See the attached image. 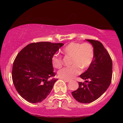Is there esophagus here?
Masks as SVG:
<instances>
[{
  "mask_svg": "<svg viewBox=\"0 0 123 123\" xmlns=\"http://www.w3.org/2000/svg\"><path fill=\"white\" fill-rule=\"evenodd\" d=\"M63 80H64L65 82H67V83H69L70 81H71V80H65V79H63Z\"/></svg>",
  "mask_w": 123,
  "mask_h": 123,
  "instance_id": "34e87169",
  "label": "esophagus"
}]
</instances>
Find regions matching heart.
<instances>
[{
  "label": "heart",
  "mask_w": 123,
  "mask_h": 123,
  "mask_svg": "<svg viewBox=\"0 0 123 123\" xmlns=\"http://www.w3.org/2000/svg\"><path fill=\"white\" fill-rule=\"evenodd\" d=\"M62 53L66 57L71 58V67L65 68L58 72L59 77L65 80L72 79L83 70L88 69L92 64L94 56L92 46L89 43L71 42L63 49ZM51 63L54 68L60 69L62 67V58L55 54L52 57Z\"/></svg>",
  "instance_id": "1"
}]
</instances>
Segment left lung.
Here are the masks:
<instances>
[{
    "mask_svg": "<svg viewBox=\"0 0 123 123\" xmlns=\"http://www.w3.org/2000/svg\"><path fill=\"white\" fill-rule=\"evenodd\" d=\"M94 47L92 64L80 76L86 83L79 82V88L72 92L79 102L88 104L99 98L109 87L112 78V60L108 51L100 42L87 39Z\"/></svg>",
    "mask_w": 123,
    "mask_h": 123,
    "instance_id": "left-lung-1",
    "label": "left lung"
}]
</instances>
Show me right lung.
Returning a JSON list of instances; mask_svg holds the SVG:
<instances>
[{
	"label": "right lung",
	"instance_id": "right-lung-1",
	"mask_svg": "<svg viewBox=\"0 0 123 123\" xmlns=\"http://www.w3.org/2000/svg\"><path fill=\"white\" fill-rule=\"evenodd\" d=\"M63 45L49 42L31 43L15 57L12 79L18 94L28 102L36 104L49 95L57 79L51 63L52 57Z\"/></svg>",
	"mask_w": 123,
	"mask_h": 123
}]
</instances>
